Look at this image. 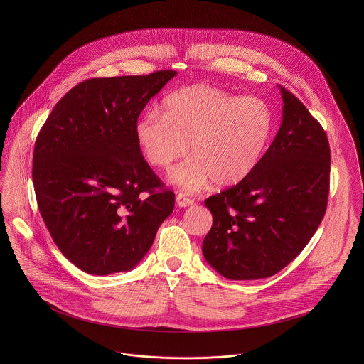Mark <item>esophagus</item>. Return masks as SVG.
Masks as SVG:
<instances>
[{
    "label": "esophagus",
    "mask_w": 364,
    "mask_h": 364,
    "mask_svg": "<svg viewBox=\"0 0 364 364\" xmlns=\"http://www.w3.org/2000/svg\"><path fill=\"white\" fill-rule=\"evenodd\" d=\"M193 203H195V200H193L192 198L186 196L185 193L176 195V205H178L179 208H188V206H191V205H193Z\"/></svg>",
    "instance_id": "obj_1"
}]
</instances>
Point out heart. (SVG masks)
I'll return each instance as SVG.
<instances>
[{"label":"heart","instance_id":"1","mask_svg":"<svg viewBox=\"0 0 364 364\" xmlns=\"http://www.w3.org/2000/svg\"><path fill=\"white\" fill-rule=\"evenodd\" d=\"M274 116L260 98L231 94L208 84L183 87L161 107L146 110L134 126L144 158L166 169L189 151L192 156L169 173L171 183L195 192L211 181L234 186L250 178L264 156Z\"/></svg>","mask_w":364,"mask_h":364}]
</instances>
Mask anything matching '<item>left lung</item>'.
Here are the masks:
<instances>
[{
	"label": "left lung",
	"mask_w": 364,
	"mask_h": 364,
	"mask_svg": "<svg viewBox=\"0 0 364 364\" xmlns=\"http://www.w3.org/2000/svg\"><path fill=\"white\" fill-rule=\"evenodd\" d=\"M283 120L255 172L205 200L203 255L231 280L276 274L310 242L328 205L331 150L309 109L280 87Z\"/></svg>",
	"instance_id": "obj_1"
}]
</instances>
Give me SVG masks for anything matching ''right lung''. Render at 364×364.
<instances>
[{"label":"right lung","instance_id":"add662e5","mask_svg":"<svg viewBox=\"0 0 364 364\" xmlns=\"http://www.w3.org/2000/svg\"><path fill=\"white\" fill-rule=\"evenodd\" d=\"M175 75L85 80L55 104L36 137L41 215L61 254L90 274L133 269L173 210L175 193L144 159L134 126Z\"/></svg>","mask_w":364,"mask_h":364}]
</instances>
